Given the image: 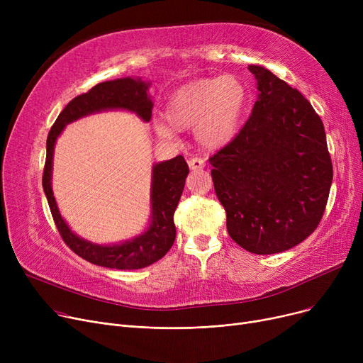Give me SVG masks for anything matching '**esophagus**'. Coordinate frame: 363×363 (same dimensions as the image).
I'll use <instances>...</instances> for the list:
<instances>
[{"label": "esophagus", "instance_id": "esophagus-1", "mask_svg": "<svg viewBox=\"0 0 363 363\" xmlns=\"http://www.w3.org/2000/svg\"><path fill=\"white\" fill-rule=\"evenodd\" d=\"M188 164H189V167H191L193 170H201L206 163H204V160L200 159V157H193V159L188 160Z\"/></svg>", "mask_w": 363, "mask_h": 363}]
</instances>
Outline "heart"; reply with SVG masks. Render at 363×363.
<instances>
[{
  "label": "heart",
  "mask_w": 363,
  "mask_h": 363,
  "mask_svg": "<svg viewBox=\"0 0 363 363\" xmlns=\"http://www.w3.org/2000/svg\"><path fill=\"white\" fill-rule=\"evenodd\" d=\"M247 106V89L234 74L201 78L182 85L166 103V121L156 122L164 138H174L178 129L194 126L199 143L219 148L235 138Z\"/></svg>",
  "instance_id": "obj_1"
}]
</instances>
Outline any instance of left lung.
Masks as SVG:
<instances>
[{"mask_svg": "<svg viewBox=\"0 0 363 363\" xmlns=\"http://www.w3.org/2000/svg\"><path fill=\"white\" fill-rule=\"evenodd\" d=\"M259 100L235 138L208 162L230 237L247 252L291 249L318 228L333 182L325 129L303 95L249 66Z\"/></svg>", "mask_w": 363, "mask_h": 363, "instance_id": "obj_1", "label": "left lung"}]
</instances>
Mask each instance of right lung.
<instances>
[{"label":"right lung","instance_id":"1","mask_svg":"<svg viewBox=\"0 0 363 363\" xmlns=\"http://www.w3.org/2000/svg\"><path fill=\"white\" fill-rule=\"evenodd\" d=\"M148 84L141 79L123 78L107 81L92 86L88 92L74 97L59 114L47 138V157L43 175L44 193L48 200L54 223L69 249L82 259L114 269H140L162 259L172 247L177 237L174 213L179 203L188 164L182 156H177L152 167L151 208L152 216L147 233L132 241L116 245H97L74 235L57 208L51 189L52 152L57 137L65 126L86 114L107 108H126L135 111L141 119H151L152 101L147 94Z\"/></svg>","mask_w":363,"mask_h":363}]
</instances>
